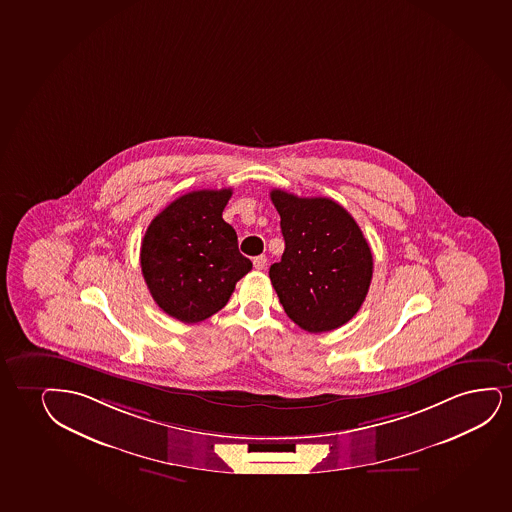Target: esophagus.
<instances>
[{
	"instance_id": "1",
	"label": "esophagus",
	"mask_w": 512,
	"mask_h": 512,
	"mask_svg": "<svg viewBox=\"0 0 512 512\" xmlns=\"http://www.w3.org/2000/svg\"><path fill=\"white\" fill-rule=\"evenodd\" d=\"M253 265L256 270H263L266 266V256H256V258L253 259Z\"/></svg>"
}]
</instances>
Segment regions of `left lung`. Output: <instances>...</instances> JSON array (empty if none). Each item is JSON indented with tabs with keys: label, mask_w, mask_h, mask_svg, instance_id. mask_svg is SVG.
Here are the masks:
<instances>
[{
	"label": "left lung",
	"mask_w": 512,
	"mask_h": 512,
	"mask_svg": "<svg viewBox=\"0 0 512 512\" xmlns=\"http://www.w3.org/2000/svg\"><path fill=\"white\" fill-rule=\"evenodd\" d=\"M285 251L270 280L287 317L318 334L350 322L372 280V251L346 209L327 197L272 190Z\"/></svg>",
	"instance_id": "obj_1"
}]
</instances>
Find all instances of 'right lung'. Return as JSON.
Returning a JSON list of instances; mask_svg holds the SVG:
<instances>
[{"mask_svg":"<svg viewBox=\"0 0 512 512\" xmlns=\"http://www.w3.org/2000/svg\"><path fill=\"white\" fill-rule=\"evenodd\" d=\"M232 188L195 190L150 221L140 249L143 279L169 317L197 324L220 311L251 272L237 233L223 220Z\"/></svg>","mask_w":512,"mask_h":512,"instance_id":"obj_1","label":"right lung"}]
</instances>
